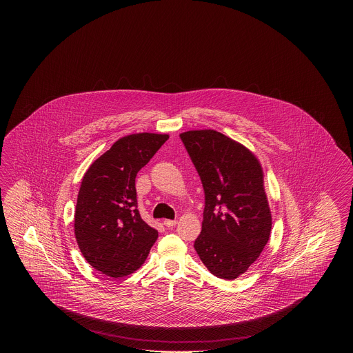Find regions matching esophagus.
I'll return each instance as SVG.
<instances>
[{
	"label": "esophagus",
	"instance_id": "34e87169",
	"mask_svg": "<svg viewBox=\"0 0 353 353\" xmlns=\"http://www.w3.org/2000/svg\"><path fill=\"white\" fill-rule=\"evenodd\" d=\"M176 223H177L176 219H165V221H164V225H165L167 228H173Z\"/></svg>",
	"mask_w": 353,
	"mask_h": 353
}]
</instances>
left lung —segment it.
I'll return each instance as SVG.
<instances>
[{
    "label": "left lung",
    "instance_id": "left-lung-1",
    "mask_svg": "<svg viewBox=\"0 0 353 353\" xmlns=\"http://www.w3.org/2000/svg\"><path fill=\"white\" fill-rule=\"evenodd\" d=\"M180 139L205 193L194 249L213 275L233 281L256 261L270 238L261 164L242 144L214 130L188 131Z\"/></svg>",
    "mask_w": 353,
    "mask_h": 353
}]
</instances>
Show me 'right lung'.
Listing matches in <instances>:
<instances>
[{"label": "right lung", "instance_id": "add662e5", "mask_svg": "<svg viewBox=\"0 0 353 353\" xmlns=\"http://www.w3.org/2000/svg\"><path fill=\"white\" fill-rule=\"evenodd\" d=\"M168 137L147 132L124 136L84 174L75 238L85 261L108 276L120 278L139 269L159 236L140 217L134 179Z\"/></svg>", "mask_w": 353, "mask_h": 353}]
</instances>
